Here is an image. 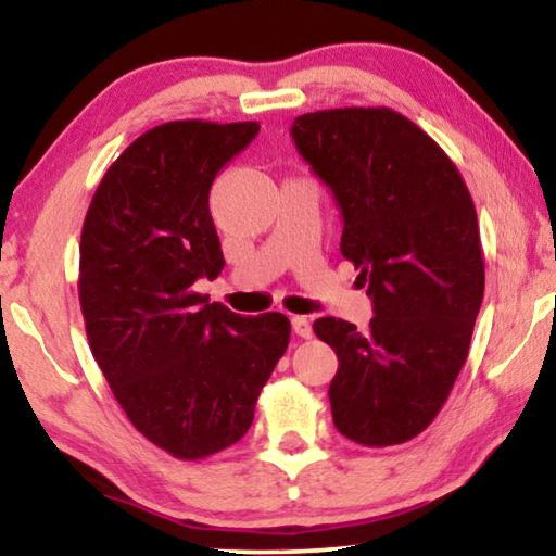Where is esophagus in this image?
I'll use <instances>...</instances> for the list:
<instances>
[{
    "instance_id": "1",
    "label": "esophagus",
    "mask_w": 556,
    "mask_h": 556,
    "mask_svg": "<svg viewBox=\"0 0 556 556\" xmlns=\"http://www.w3.org/2000/svg\"><path fill=\"white\" fill-rule=\"evenodd\" d=\"M291 328L299 338H312V321L306 316H291Z\"/></svg>"
}]
</instances>
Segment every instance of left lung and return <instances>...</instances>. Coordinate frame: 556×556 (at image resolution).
Listing matches in <instances>:
<instances>
[{"label":"left lung","instance_id":"1","mask_svg":"<svg viewBox=\"0 0 556 556\" xmlns=\"http://www.w3.org/2000/svg\"><path fill=\"white\" fill-rule=\"evenodd\" d=\"M291 137L331 188L341 255L372 299L368 331L314 321L338 355L333 425L363 446L404 444L434 421L468 357L485 287L473 199L444 149L390 108L306 112Z\"/></svg>","mask_w":556,"mask_h":556}]
</instances>
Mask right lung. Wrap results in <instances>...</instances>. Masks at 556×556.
Returning <instances> with one entry per match:
<instances>
[{"label":"right lung","instance_id":"right-lung-1","mask_svg":"<svg viewBox=\"0 0 556 556\" xmlns=\"http://www.w3.org/2000/svg\"><path fill=\"white\" fill-rule=\"evenodd\" d=\"M257 131V122L152 127L112 162L83 223L78 296L92 357L139 434L181 460L248 434L289 345L285 314L244 318L193 289L225 265L213 178Z\"/></svg>","mask_w":556,"mask_h":556}]
</instances>
